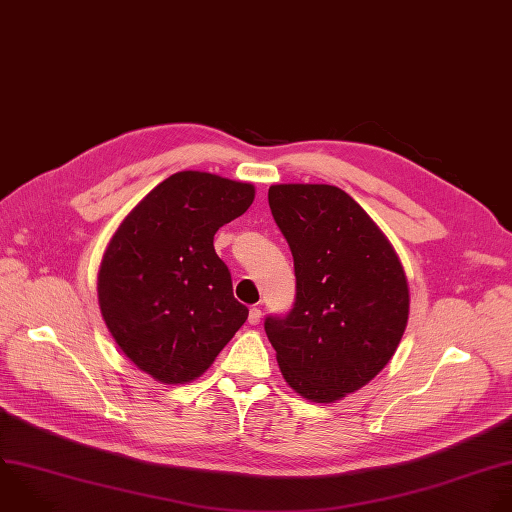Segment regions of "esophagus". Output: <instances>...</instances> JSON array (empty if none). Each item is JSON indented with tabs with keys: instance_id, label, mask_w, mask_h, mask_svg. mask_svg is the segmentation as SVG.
Wrapping results in <instances>:
<instances>
[{
	"instance_id": "esophagus-1",
	"label": "esophagus",
	"mask_w": 512,
	"mask_h": 512,
	"mask_svg": "<svg viewBox=\"0 0 512 512\" xmlns=\"http://www.w3.org/2000/svg\"><path fill=\"white\" fill-rule=\"evenodd\" d=\"M261 315H263V313H261L259 307H251V309H249V323H251V325H257V323L261 321Z\"/></svg>"
}]
</instances>
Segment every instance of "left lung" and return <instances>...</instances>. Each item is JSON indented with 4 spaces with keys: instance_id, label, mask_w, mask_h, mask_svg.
Returning <instances> with one entry per match:
<instances>
[{
    "instance_id": "1",
    "label": "left lung",
    "mask_w": 512,
    "mask_h": 512,
    "mask_svg": "<svg viewBox=\"0 0 512 512\" xmlns=\"http://www.w3.org/2000/svg\"><path fill=\"white\" fill-rule=\"evenodd\" d=\"M271 215L295 267V301L267 315L285 382L311 402L366 386L394 356L408 323L402 263L368 213L331 185H273Z\"/></svg>"
}]
</instances>
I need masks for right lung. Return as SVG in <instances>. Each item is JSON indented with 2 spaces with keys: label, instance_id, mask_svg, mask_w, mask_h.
Wrapping results in <instances>:
<instances>
[{
  "label": "right lung",
  "instance_id": "add662e5",
  "mask_svg": "<svg viewBox=\"0 0 512 512\" xmlns=\"http://www.w3.org/2000/svg\"><path fill=\"white\" fill-rule=\"evenodd\" d=\"M253 199L249 183L183 170L114 233L98 273L100 311L126 358L154 380L199 378L245 323L249 309L213 239Z\"/></svg>",
  "mask_w": 512,
  "mask_h": 512
}]
</instances>
